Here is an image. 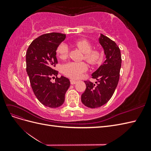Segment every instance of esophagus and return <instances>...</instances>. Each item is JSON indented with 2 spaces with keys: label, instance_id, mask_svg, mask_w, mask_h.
Here are the masks:
<instances>
[{
  "label": "esophagus",
  "instance_id": "obj_1",
  "mask_svg": "<svg viewBox=\"0 0 151 151\" xmlns=\"http://www.w3.org/2000/svg\"><path fill=\"white\" fill-rule=\"evenodd\" d=\"M76 83H77V81H76L73 80V79H71V80H70V84H71L74 85V84H76Z\"/></svg>",
  "mask_w": 151,
  "mask_h": 151
}]
</instances>
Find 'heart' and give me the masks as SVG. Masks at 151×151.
<instances>
[{
    "label": "heart",
    "instance_id": "b5f03b06",
    "mask_svg": "<svg viewBox=\"0 0 151 151\" xmlns=\"http://www.w3.org/2000/svg\"><path fill=\"white\" fill-rule=\"evenodd\" d=\"M76 47L84 54V58L90 64H96L101 59V53L97 50H92V45L85 40H80L75 43ZM68 48L67 45L62 43L58 47L57 53L60 58H65L68 55ZM88 68L84 62H70L64 64L62 67V72L67 76L72 79H77L81 76L82 73Z\"/></svg>",
    "mask_w": 151,
    "mask_h": 151
}]
</instances>
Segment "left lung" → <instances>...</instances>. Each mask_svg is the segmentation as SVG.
<instances>
[{"mask_svg": "<svg viewBox=\"0 0 151 151\" xmlns=\"http://www.w3.org/2000/svg\"><path fill=\"white\" fill-rule=\"evenodd\" d=\"M105 55L106 60L92 74L97 82L95 84L84 81L86 89L81 95V101L91 108H99L106 104L115 92L120 77L122 64L120 50L115 42L100 34L98 39Z\"/></svg>", "mask_w": 151, "mask_h": 151, "instance_id": "obj_1", "label": "left lung"}]
</instances>
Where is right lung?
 <instances>
[{
	"mask_svg": "<svg viewBox=\"0 0 151 151\" xmlns=\"http://www.w3.org/2000/svg\"><path fill=\"white\" fill-rule=\"evenodd\" d=\"M66 35L51 33L41 35L30 44L26 54V72L32 89L38 101L49 108H58L65 101V94L70 81L64 76L55 78L58 71L57 49ZM55 82L51 81V77Z\"/></svg>",
	"mask_w": 151,
	"mask_h": 151,
	"instance_id": "obj_1",
	"label": "right lung"
}]
</instances>
